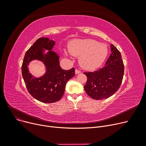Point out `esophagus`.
<instances>
[{"label": "esophagus", "instance_id": "34e87169", "mask_svg": "<svg viewBox=\"0 0 146 146\" xmlns=\"http://www.w3.org/2000/svg\"><path fill=\"white\" fill-rule=\"evenodd\" d=\"M81 72L79 70H78V69H76L75 70V73L76 74H79V73H80Z\"/></svg>", "mask_w": 146, "mask_h": 146}]
</instances>
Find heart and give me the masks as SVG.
Wrapping results in <instances>:
<instances>
[{"label": "heart", "instance_id": "heart-1", "mask_svg": "<svg viewBox=\"0 0 146 146\" xmlns=\"http://www.w3.org/2000/svg\"><path fill=\"white\" fill-rule=\"evenodd\" d=\"M68 51L72 56L79 57L80 66L88 70L100 66L108 54V47L104 43L92 39L75 40L68 45Z\"/></svg>", "mask_w": 146, "mask_h": 146}]
</instances>
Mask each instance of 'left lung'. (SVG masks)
<instances>
[{
  "label": "left lung",
  "mask_w": 146,
  "mask_h": 146,
  "mask_svg": "<svg viewBox=\"0 0 146 146\" xmlns=\"http://www.w3.org/2000/svg\"><path fill=\"white\" fill-rule=\"evenodd\" d=\"M111 54L103 67L94 72H84L86 94L96 100L108 98L119 89L123 79L124 65L119 51L112 44Z\"/></svg>",
  "instance_id": "obj_1"
}]
</instances>
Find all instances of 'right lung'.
I'll return each instance as SVG.
<instances>
[{
	"label": "right lung",
	"instance_id": "add662e5",
	"mask_svg": "<svg viewBox=\"0 0 146 146\" xmlns=\"http://www.w3.org/2000/svg\"><path fill=\"white\" fill-rule=\"evenodd\" d=\"M55 41L47 38H40L26 52L22 65V77L28 92L43 103L56 102L62 98L68 80L75 74V68L65 70L61 68L59 57L51 51ZM49 50L44 55L43 49ZM33 59L42 60L47 72L42 77L35 78L29 73L27 65Z\"/></svg>",
	"mask_w": 146,
	"mask_h": 146
}]
</instances>
